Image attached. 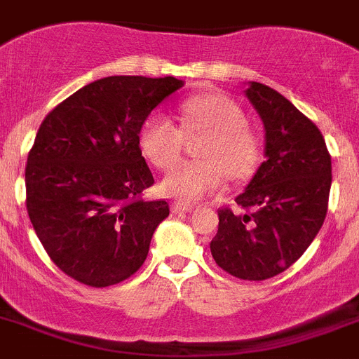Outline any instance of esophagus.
Returning a JSON list of instances; mask_svg holds the SVG:
<instances>
[{"mask_svg":"<svg viewBox=\"0 0 359 359\" xmlns=\"http://www.w3.org/2000/svg\"><path fill=\"white\" fill-rule=\"evenodd\" d=\"M191 210V204H182V202H175V204H173V211H175V213H188V211Z\"/></svg>","mask_w":359,"mask_h":359,"instance_id":"obj_1","label":"esophagus"}]
</instances>
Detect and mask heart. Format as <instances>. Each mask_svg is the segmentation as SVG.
<instances>
[{"instance_id": "b5f03b06", "label": "heart", "mask_w": 359, "mask_h": 359, "mask_svg": "<svg viewBox=\"0 0 359 359\" xmlns=\"http://www.w3.org/2000/svg\"><path fill=\"white\" fill-rule=\"evenodd\" d=\"M180 128L164 115L144 123L139 146L154 166H173L182 154L184 137L205 133L197 148L201 161L180 162L161 182V191L177 201H197L215 191L227 175L245 179L260 158V142L238 106L220 93L191 95L179 106Z\"/></svg>"}]
</instances>
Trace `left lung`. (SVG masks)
Listing matches in <instances>:
<instances>
[{
	"label": "left lung",
	"mask_w": 359,
	"mask_h": 359,
	"mask_svg": "<svg viewBox=\"0 0 359 359\" xmlns=\"http://www.w3.org/2000/svg\"><path fill=\"white\" fill-rule=\"evenodd\" d=\"M245 95L266 126V161L235 198L242 213L218 208L210 248L220 269L262 282L291 267L322 229L332 168L322 132L282 93L253 81Z\"/></svg>",
	"instance_id": "obj_1"
}]
</instances>
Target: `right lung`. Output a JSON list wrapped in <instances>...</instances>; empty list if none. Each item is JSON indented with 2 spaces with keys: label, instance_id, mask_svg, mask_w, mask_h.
<instances>
[{
  "label": "right lung",
  "instance_id": "obj_1",
  "mask_svg": "<svg viewBox=\"0 0 359 359\" xmlns=\"http://www.w3.org/2000/svg\"><path fill=\"white\" fill-rule=\"evenodd\" d=\"M180 86L171 76L104 77L43 119L25 168V204L46 255L70 278L108 287L144 264L170 205L142 198L155 180L139 133Z\"/></svg>",
  "mask_w": 359,
  "mask_h": 359
}]
</instances>
